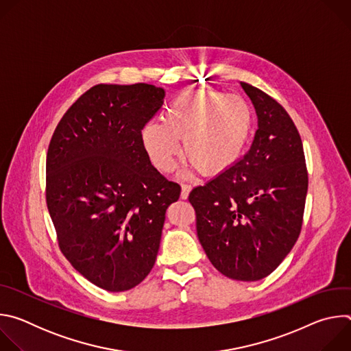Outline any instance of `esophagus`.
<instances>
[{
	"label": "esophagus",
	"instance_id": "esophagus-1",
	"mask_svg": "<svg viewBox=\"0 0 351 351\" xmlns=\"http://www.w3.org/2000/svg\"><path fill=\"white\" fill-rule=\"evenodd\" d=\"M190 190H191V186H190V184H186V183H183V184H182V193H180V197H182L183 199H186V198L189 197V193H190Z\"/></svg>",
	"mask_w": 351,
	"mask_h": 351
}]
</instances>
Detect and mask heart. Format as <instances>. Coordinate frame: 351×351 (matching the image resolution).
<instances>
[{
  "label": "heart",
  "mask_w": 351,
  "mask_h": 351,
  "mask_svg": "<svg viewBox=\"0 0 351 351\" xmlns=\"http://www.w3.org/2000/svg\"><path fill=\"white\" fill-rule=\"evenodd\" d=\"M253 125V112L240 95L214 90L189 91L178 97L162 115V123L141 129V143L156 168L169 172L183 152L190 157L187 172L202 168L215 175L241 156Z\"/></svg>",
  "instance_id": "heart-1"
}]
</instances>
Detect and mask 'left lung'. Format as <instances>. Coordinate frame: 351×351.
Masks as SVG:
<instances>
[{"instance_id":"obj_1","label":"left lung","mask_w":351,"mask_h":351,"mask_svg":"<svg viewBox=\"0 0 351 351\" xmlns=\"http://www.w3.org/2000/svg\"><path fill=\"white\" fill-rule=\"evenodd\" d=\"M258 129L248 152L204 186L191 190L197 236L225 276L254 282L290 253L303 223L308 176L303 143L285 108L240 82Z\"/></svg>"}]
</instances>
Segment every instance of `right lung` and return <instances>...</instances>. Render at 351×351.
<instances>
[{"label": "right lung", "instance_id": "right-lung-1", "mask_svg": "<svg viewBox=\"0 0 351 351\" xmlns=\"http://www.w3.org/2000/svg\"><path fill=\"white\" fill-rule=\"evenodd\" d=\"M153 84H97L60 121L47 153V207L61 252L93 285L137 286L153 269L180 187L149 161L141 129L164 104Z\"/></svg>", "mask_w": 351, "mask_h": 351}]
</instances>
